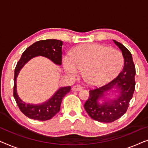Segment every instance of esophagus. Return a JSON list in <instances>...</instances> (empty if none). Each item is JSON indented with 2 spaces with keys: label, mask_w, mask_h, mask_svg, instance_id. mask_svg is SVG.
I'll return each instance as SVG.
<instances>
[{
  "label": "esophagus",
  "mask_w": 148,
  "mask_h": 148,
  "mask_svg": "<svg viewBox=\"0 0 148 148\" xmlns=\"http://www.w3.org/2000/svg\"><path fill=\"white\" fill-rule=\"evenodd\" d=\"M83 89V87L79 86V85H76V86H75L73 87L72 90L73 91H80L82 90Z\"/></svg>",
  "instance_id": "obj_1"
}]
</instances>
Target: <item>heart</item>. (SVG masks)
Here are the masks:
<instances>
[{
  "label": "heart",
  "mask_w": 148,
  "mask_h": 148,
  "mask_svg": "<svg viewBox=\"0 0 148 148\" xmlns=\"http://www.w3.org/2000/svg\"><path fill=\"white\" fill-rule=\"evenodd\" d=\"M63 66L71 76L84 71L88 84L99 86L111 79L120 72L124 64L122 53L108 46L98 44L81 45L64 57Z\"/></svg>",
  "instance_id": "obj_1"
}]
</instances>
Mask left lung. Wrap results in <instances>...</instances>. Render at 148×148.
Instances as JSON below:
<instances>
[{"label":"left lung","mask_w":148,"mask_h":148,"mask_svg":"<svg viewBox=\"0 0 148 148\" xmlns=\"http://www.w3.org/2000/svg\"><path fill=\"white\" fill-rule=\"evenodd\" d=\"M122 51L124 57V66L118 75L108 84L90 90V96L84 104V108L91 118L101 123H112L121 118L128 108L135 87V66L132 55L127 48L114 40ZM113 87L120 90L118 98L103 104L97 101L104 93Z\"/></svg>","instance_id":"1"}]
</instances>
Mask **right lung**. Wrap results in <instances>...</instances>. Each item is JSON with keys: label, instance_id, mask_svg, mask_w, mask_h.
Listing matches in <instances>:
<instances>
[{"label": "right lung", "instance_id": "add662e5", "mask_svg": "<svg viewBox=\"0 0 148 148\" xmlns=\"http://www.w3.org/2000/svg\"><path fill=\"white\" fill-rule=\"evenodd\" d=\"M62 42L58 40H40L29 46L18 61L15 69L14 75L13 96L21 112L28 118L38 121H47L51 119L59 112L62 100L70 92L71 87H64L58 90L55 94L46 102L42 104H25L17 94V77L20 70L26 62L37 56H42L49 58L56 64L62 63Z\"/></svg>", "mask_w": 148, "mask_h": 148}]
</instances>
